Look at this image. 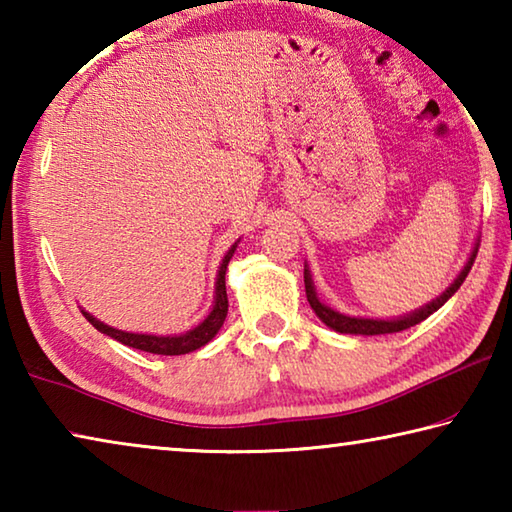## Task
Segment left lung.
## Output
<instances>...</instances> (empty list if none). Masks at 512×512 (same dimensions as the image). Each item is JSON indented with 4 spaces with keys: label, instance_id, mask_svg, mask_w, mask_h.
I'll use <instances>...</instances> for the list:
<instances>
[{
    "label": "left lung",
    "instance_id": "8db88e82",
    "mask_svg": "<svg viewBox=\"0 0 512 512\" xmlns=\"http://www.w3.org/2000/svg\"><path fill=\"white\" fill-rule=\"evenodd\" d=\"M479 253V248L472 250L470 259H467V264L463 266V271L458 273L456 280L449 284V287L440 293L436 300H431L429 305H424L420 309L411 311V314L400 316V318H393V320H377V318H354V316H345L339 314V311H334L332 307L323 305V302L318 300L316 296V289H314V280H311V273H309V266L305 264V291H307V300L311 309L316 311V316L323 320L327 327H332L334 332H341V334H361V336H377V334H395V332H402V329H409L413 325L422 323L424 318H429L433 311H438L440 307L445 305V302L454 296V293L461 289V284L465 282L467 273H470V268L474 264V257Z\"/></svg>",
    "mask_w": 512,
    "mask_h": 512
}]
</instances>
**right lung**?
Wrapping results in <instances>:
<instances>
[{
	"label": "right lung",
	"instance_id": "1",
	"mask_svg": "<svg viewBox=\"0 0 512 512\" xmlns=\"http://www.w3.org/2000/svg\"><path fill=\"white\" fill-rule=\"evenodd\" d=\"M237 244L232 246L228 253H225L223 262L219 266V275H216V284H214V305L212 311L205 316L203 323H198L194 329H189L185 334H176V336H155V334H133V332H124V329L110 327L101 320L94 318L92 314L83 309V316L90 320L92 327H97L101 334L110 336L119 343L128 345V348L142 350V352H151V354H167V357H176V354H187L194 352L198 348H203L205 343H210L216 332L223 327V320L228 316V293H225V268H228V262L235 255Z\"/></svg>",
	"mask_w": 512,
	"mask_h": 512
}]
</instances>
